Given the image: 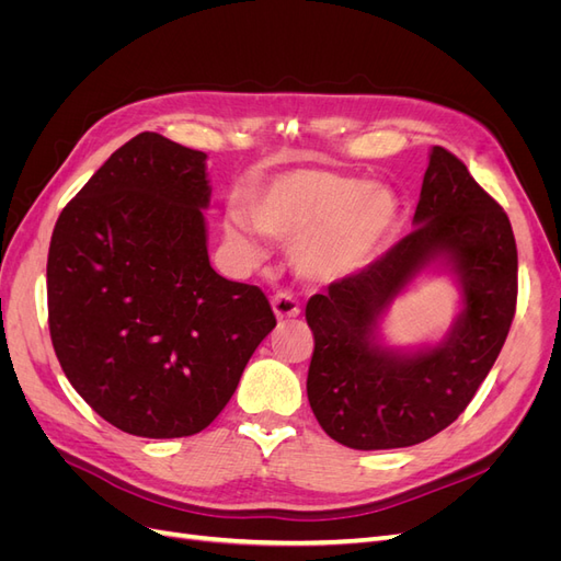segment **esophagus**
<instances>
[{"label": "esophagus", "mask_w": 561, "mask_h": 561, "mask_svg": "<svg viewBox=\"0 0 561 561\" xmlns=\"http://www.w3.org/2000/svg\"><path fill=\"white\" fill-rule=\"evenodd\" d=\"M271 307H274V313L278 320H287V318H297L299 316V301L295 299L293 293H278L274 299H271Z\"/></svg>", "instance_id": "34e87169"}]
</instances>
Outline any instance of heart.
Here are the masks:
<instances>
[{"instance_id": "heart-1", "label": "heart", "mask_w": 561, "mask_h": 561, "mask_svg": "<svg viewBox=\"0 0 561 561\" xmlns=\"http://www.w3.org/2000/svg\"><path fill=\"white\" fill-rule=\"evenodd\" d=\"M398 201L383 186L318 168H301L271 180L248 203V219L260 233L293 241V264L304 278L344 280L363 271L398 225ZM227 243L243 260L262 250L233 219Z\"/></svg>"}]
</instances>
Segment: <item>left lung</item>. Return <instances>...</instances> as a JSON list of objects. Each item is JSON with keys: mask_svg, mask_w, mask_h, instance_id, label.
Listing matches in <instances>:
<instances>
[{"mask_svg": "<svg viewBox=\"0 0 561 561\" xmlns=\"http://www.w3.org/2000/svg\"><path fill=\"white\" fill-rule=\"evenodd\" d=\"M437 259L448 262L465 293L450 334L416 354L381 347L376 328L387 304ZM515 307L511 219L461 159L433 147L414 231L307 304L313 332L307 393L322 431L365 451L412 447L445 431L494 367Z\"/></svg>", "mask_w": 561, "mask_h": 561, "instance_id": "left-lung-1", "label": "left lung"}]
</instances>
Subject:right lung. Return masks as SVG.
I'll list each match as a JSON object with an SVG mask.
<instances>
[{
  "mask_svg": "<svg viewBox=\"0 0 561 561\" xmlns=\"http://www.w3.org/2000/svg\"><path fill=\"white\" fill-rule=\"evenodd\" d=\"M208 203L206 154L140 133L50 236V342L77 393L124 433L161 439L210 426L276 328L257 285L210 266Z\"/></svg>",
  "mask_w": 561,
  "mask_h": 561,
  "instance_id": "add662e5",
  "label": "right lung"
}]
</instances>
